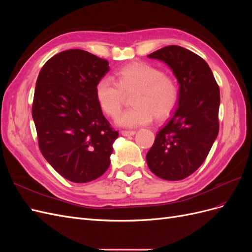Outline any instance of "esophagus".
<instances>
[{"mask_svg": "<svg viewBox=\"0 0 252 252\" xmlns=\"http://www.w3.org/2000/svg\"><path fill=\"white\" fill-rule=\"evenodd\" d=\"M121 133H122V135L128 136V135H133V134H135V131H134V130H122Z\"/></svg>", "mask_w": 252, "mask_h": 252, "instance_id": "34e87169", "label": "esophagus"}]
</instances>
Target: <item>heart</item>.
<instances>
[{"instance_id":"1","label":"heart","mask_w":252,"mask_h":252,"mask_svg":"<svg viewBox=\"0 0 252 252\" xmlns=\"http://www.w3.org/2000/svg\"><path fill=\"white\" fill-rule=\"evenodd\" d=\"M95 98L100 108L116 118L123 107L125 95L131 94L133 107L117 119L121 126L135 127L154 119L162 121L177 108L180 97L178 83L171 75L145 62L123 66L116 71V83L102 78L95 84Z\"/></svg>"}]
</instances>
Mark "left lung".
<instances>
[{
    "instance_id": "8db88e82",
    "label": "left lung",
    "mask_w": 252,
    "mask_h": 252,
    "mask_svg": "<svg viewBox=\"0 0 252 252\" xmlns=\"http://www.w3.org/2000/svg\"><path fill=\"white\" fill-rule=\"evenodd\" d=\"M148 58L171 68L180 84V97L173 116L147 152L146 162L157 177L180 181L203 164L217 139L220 88L208 64L188 49L171 45Z\"/></svg>"
}]
</instances>
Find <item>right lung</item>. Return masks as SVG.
I'll list each match as a JSON object with an SVG mask.
<instances>
[{"mask_svg":"<svg viewBox=\"0 0 252 252\" xmlns=\"http://www.w3.org/2000/svg\"><path fill=\"white\" fill-rule=\"evenodd\" d=\"M108 61L82 49L58 53L44 64L35 83L32 118L43 157L73 183L100 178L110 165L119 132L95 98V84Z\"/></svg>","mask_w":252,"mask_h":252,"instance_id":"add662e5","label":"right lung"}]
</instances>
